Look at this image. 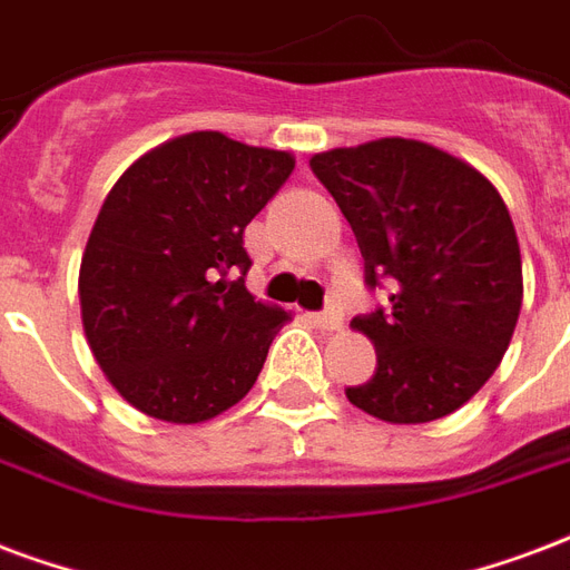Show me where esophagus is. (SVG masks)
<instances>
[{
	"mask_svg": "<svg viewBox=\"0 0 570 570\" xmlns=\"http://www.w3.org/2000/svg\"><path fill=\"white\" fill-rule=\"evenodd\" d=\"M315 324H318L321 331H340L342 327V312L336 309V306H327V309L315 312V315H309Z\"/></svg>",
	"mask_w": 570,
	"mask_h": 570,
	"instance_id": "34e87169",
	"label": "esophagus"
}]
</instances>
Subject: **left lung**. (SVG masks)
<instances>
[{
  "label": "left lung",
  "instance_id": "8db88e82",
  "mask_svg": "<svg viewBox=\"0 0 570 570\" xmlns=\"http://www.w3.org/2000/svg\"><path fill=\"white\" fill-rule=\"evenodd\" d=\"M309 168L357 237L366 285H396L387 309L351 321L379 363L345 396L387 423L456 412L495 372L523 306L502 195L463 158L405 138L318 153Z\"/></svg>",
  "mask_w": 570,
  "mask_h": 570
}]
</instances>
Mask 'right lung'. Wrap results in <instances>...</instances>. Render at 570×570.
Returning a JSON list of instances; mask_svg holds the SVG:
<instances>
[{
  "instance_id": "1",
  "label": "right lung",
  "mask_w": 570,
  "mask_h": 570,
  "mask_svg": "<svg viewBox=\"0 0 570 570\" xmlns=\"http://www.w3.org/2000/svg\"><path fill=\"white\" fill-rule=\"evenodd\" d=\"M291 170V153L191 131L110 188L80 261V312L98 366L138 412L200 423L252 391L288 312L246 291L243 230Z\"/></svg>"
}]
</instances>
